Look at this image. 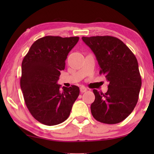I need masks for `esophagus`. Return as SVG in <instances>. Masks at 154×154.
Segmentation results:
<instances>
[{
  "label": "esophagus",
  "mask_w": 154,
  "mask_h": 154,
  "mask_svg": "<svg viewBox=\"0 0 154 154\" xmlns=\"http://www.w3.org/2000/svg\"><path fill=\"white\" fill-rule=\"evenodd\" d=\"M80 90H81V92H85L87 91V88H86L85 87H84V86H81V88H80Z\"/></svg>",
  "instance_id": "obj_1"
}]
</instances>
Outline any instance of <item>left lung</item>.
Here are the masks:
<instances>
[{
  "label": "left lung",
  "instance_id": "left-lung-1",
  "mask_svg": "<svg viewBox=\"0 0 154 154\" xmlns=\"http://www.w3.org/2000/svg\"><path fill=\"white\" fill-rule=\"evenodd\" d=\"M94 52L100 74L109 82L106 93L93 90L95 100L91 113L97 121L116 124L125 120L137 103L142 79L137 60L127 45L116 37L82 38Z\"/></svg>",
  "mask_w": 154,
  "mask_h": 154
}]
</instances>
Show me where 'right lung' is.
Masks as SVG:
<instances>
[{"mask_svg": "<svg viewBox=\"0 0 154 154\" xmlns=\"http://www.w3.org/2000/svg\"><path fill=\"white\" fill-rule=\"evenodd\" d=\"M79 37L48 35L31 46L22 63L20 86L29 112L46 125L62 123L70 115L79 95L76 85L60 90L57 83L65 61Z\"/></svg>", "mask_w": 154, "mask_h": 154, "instance_id": "add662e5", "label": "right lung"}]
</instances>
